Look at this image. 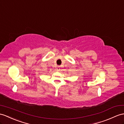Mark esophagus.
Listing matches in <instances>:
<instances>
[{"label":"esophagus","instance_id":"esophagus-1","mask_svg":"<svg viewBox=\"0 0 124 124\" xmlns=\"http://www.w3.org/2000/svg\"><path fill=\"white\" fill-rule=\"evenodd\" d=\"M59 69H60V66H57V70H59Z\"/></svg>","mask_w":124,"mask_h":124}]
</instances>
